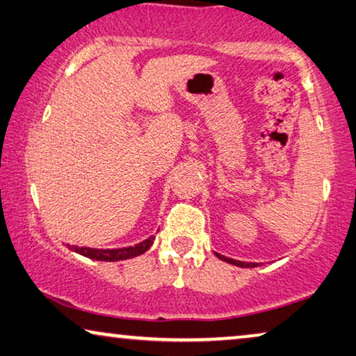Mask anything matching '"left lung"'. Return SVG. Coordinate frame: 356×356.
Masks as SVG:
<instances>
[{"label": "left lung", "instance_id": "1", "mask_svg": "<svg viewBox=\"0 0 356 356\" xmlns=\"http://www.w3.org/2000/svg\"><path fill=\"white\" fill-rule=\"evenodd\" d=\"M219 259H222V261H226L229 264H234V266H238V268H257L259 266L261 263H247V261H237V259L234 258H227L224 257V254H219V253H214Z\"/></svg>", "mask_w": 356, "mask_h": 356}]
</instances>
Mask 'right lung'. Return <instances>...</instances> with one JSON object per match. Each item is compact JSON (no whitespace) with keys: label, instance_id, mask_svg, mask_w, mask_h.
Instances as JSON below:
<instances>
[{"label":"right lung","instance_id":"add662e5","mask_svg":"<svg viewBox=\"0 0 356 356\" xmlns=\"http://www.w3.org/2000/svg\"><path fill=\"white\" fill-rule=\"evenodd\" d=\"M154 235H149L143 242L130 245L122 248H90V247H77V245L66 243V247L72 252L82 254L85 258L97 259V261H122V259L135 258L138 254H143L153 245Z\"/></svg>","mask_w":356,"mask_h":356}]
</instances>
